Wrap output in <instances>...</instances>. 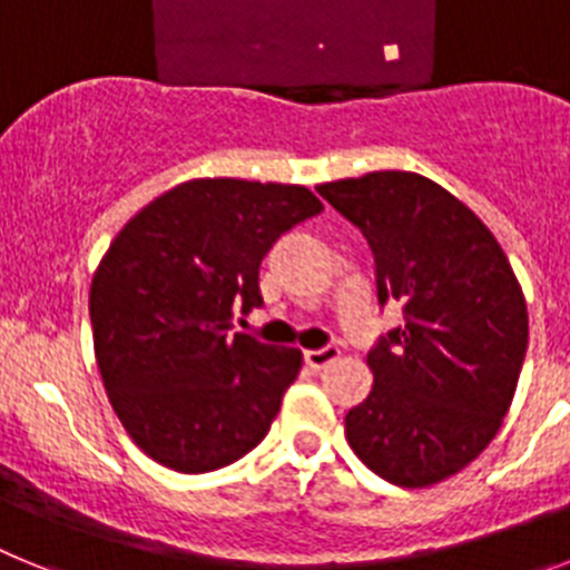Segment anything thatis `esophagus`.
Segmentation results:
<instances>
[{
    "mask_svg": "<svg viewBox=\"0 0 570 570\" xmlns=\"http://www.w3.org/2000/svg\"><path fill=\"white\" fill-rule=\"evenodd\" d=\"M340 356V351L336 347H320V351H305V365L311 367V371H322L325 365H331V362Z\"/></svg>",
    "mask_w": 570,
    "mask_h": 570,
    "instance_id": "1",
    "label": "esophagus"
}]
</instances>
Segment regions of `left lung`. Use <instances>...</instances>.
Masks as SVG:
<instances>
[{"label":"left lung","instance_id":"obj_1","mask_svg":"<svg viewBox=\"0 0 570 570\" xmlns=\"http://www.w3.org/2000/svg\"><path fill=\"white\" fill-rule=\"evenodd\" d=\"M320 190L371 245L376 296L405 325L367 354L371 394L345 416L354 454L382 480L428 488L471 465L511 407L528 308L500 242L428 176L374 170Z\"/></svg>","mask_w":570,"mask_h":570}]
</instances>
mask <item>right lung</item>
<instances>
[{"label": "right lung", "mask_w": 570, "mask_h": 570, "mask_svg": "<svg viewBox=\"0 0 570 570\" xmlns=\"http://www.w3.org/2000/svg\"><path fill=\"white\" fill-rule=\"evenodd\" d=\"M322 203L302 185L190 179L128 219L90 282L105 391L130 440L183 473L259 445L302 367L299 347L230 334L259 308L271 245Z\"/></svg>", "instance_id": "obj_1"}]
</instances>
